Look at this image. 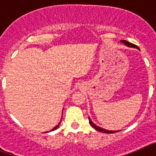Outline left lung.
I'll list each match as a JSON object with an SVG mask.
<instances>
[{"instance_id": "left-lung-1", "label": "left lung", "mask_w": 156, "mask_h": 156, "mask_svg": "<svg viewBox=\"0 0 156 156\" xmlns=\"http://www.w3.org/2000/svg\"><path fill=\"white\" fill-rule=\"evenodd\" d=\"M121 42L123 43V44H124L125 45H126V46L130 47V48H138V47H137V45L133 44H131V43L128 42V41H124V40H123V41H121ZM138 49H139V48H138ZM89 122H90V126H91L92 127H94L95 129H97V130H98V131L102 132V133H115V132H118V130H107V129H103V128L99 127V126H96V125H95L94 123V122H92L91 120H90V117H89Z\"/></svg>"}]
</instances>
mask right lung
Instances as JSON below:
<instances>
[{"mask_svg":"<svg viewBox=\"0 0 156 156\" xmlns=\"http://www.w3.org/2000/svg\"><path fill=\"white\" fill-rule=\"evenodd\" d=\"M59 124H60V122H59V123H58V124L57 125V126H55V127H54L53 129H51V131H53V130H55V129H57V128L58 127V126H59Z\"/></svg>","mask_w":156,"mask_h":156,"instance_id":"right-lung-1","label":"right lung"}]
</instances>
